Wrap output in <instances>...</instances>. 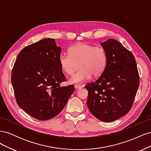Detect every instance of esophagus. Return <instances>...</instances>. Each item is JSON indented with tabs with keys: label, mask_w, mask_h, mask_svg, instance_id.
Here are the masks:
<instances>
[{
	"label": "esophagus",
	"mask_w": 151,
	"mask_h": 151,
	"mask_svg": "<svg viewBox=\"0 0 151 151\" xmlns=\"http://www.w3.org/2000/svg\"><path fill=\"white\" fill-rule=\"evenodd\" d=\"M84 86H82V85H79V84H76L75 85V88L77 89H81L82 88H83Z\"/></svg>",
	"instance_id": "esophagus-1"
}]
</instances>
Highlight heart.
Returning <instances> with one entry per match:
<instances>
[{
    "instance_id": "1",
    "label": "heart",
    "mask_w": 151,
    "mask_h": 151,
    "mask_svg": "<svg viewBox=\"0 0 151 151\" xmlns=\"http://www.w3.org/2000/svg\"><path fill=\"white\" fill-rule=\"evenodd\" d=\"M68 54H60L58 62L62 70L69 75L74 74L79 64L80 69L68 80L71 84L88 81L92 75L94 77L99 76L107 65V52L100 46L79 43L68 49Z\"/></svg>"
}]
</instances>
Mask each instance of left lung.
Segmentation results:
<instances>
[{
	"label": "left lung",
	"instance_id": "obj_1",
	"mask_svg": "<svg viewBox=\"0 0 151 151\" xmlns=\"http://www.w3.org/2000/svg\"><path fill=\"white\" fill-rule=\"evenodd\" d=\"M101 44L107 52V65L97 80L85 86L88 91L87 105L98 120L110 122L130 110L140 79L130 51L114 39Z\"/></svg>",
	"mask_w": 151,
	"mask_h": 151
}]
</instances>
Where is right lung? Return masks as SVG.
Returning <instances> with one entry per match:
<instances>
[{"label": "right lung", "mask_w": 151, "mask_h": 151, "mask_svg": "<svg viewBox=\"0 0 151 151\" xmlns=\"http://www.w3.org/2000/svg\"><path fill=\"white\" fill-rule=\"evenodd\" d=\"M61 48L54 39L28 45L17 55L11 74L16 103L36 119L48 120L61 112L74 86L60 85L66 81L59 64Z\"/></svg>", "instance_id": "add662e5"}]
</instances>
